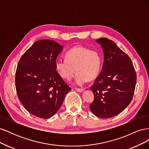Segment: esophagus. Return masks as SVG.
Listing matches in <instances>:
<instances>
[{"instance_id": "34e87169", "label": "esophagus", "mask_w": 149, "mask_h": 149, "mask_svg": "<svg viewBox=\"0 0 149 149\" xmlns=\"http://www.w3.org/2000/svg\"><path fill=\"white\" fill-rule=\"evenodd\" d=\"M75 89L79 93H82L84 91V89H83V88H76Z\"/></svg>"}]
</instances>
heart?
Returning <instances> with one entry per match:
<instances>
[{"label": "heart", "mask_w": 149, "mask_h": 149, "mask_svg": "<svg viewBox=\"0 0 149 149\" xmlns=\"http://www.w3.org/2000/svg\"><path fill=\"white\" fill-rule=\"evenodd\" d=\"M66 59L55 61V68L62 78L71 80L76 71V84L83 85L88 80H93L100 73L101 57L97 51L89 48L78 46L67 52Z\"/></svg>", "instance_id": "b5f03b06"}]
</instances>
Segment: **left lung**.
<instances>
[{
	"label": "left lung",
	"instance_id": "8db88e82",
	"mask_svg": "<svg viewBox=\"0 0 149 149\" xmlns=\"http://www.w3.org/2000/svg\"><path fill=\"white\" fill-rule=\"evenodd\" d=\"M104 53L101 73L90 88L94 101L89 106L93 114L101 118H110L125 109L131 102L137 76L128 55L107 38L96 40Z\"/></svg>",
	"mask_w": 149,
	"mask_h": 149
}]
</instances>
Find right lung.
Wrapping results in <instances>:
<instances>
[{
  "instance_id": "right-lung-1",
  "label": "right lung",
  "mask_w": 149,
  "mask_h": 149,
  "mask_svg": "<svg viewBox=\"0 0 149 149\" xmlns=\"http://www.w3.org/2000/svg\"><path fill=\"white\" fill-rule=\"evenodd\" d=\"M63 49L51 40L33 43L20 59L15 73L18 97L26 111L43 119L56 114L71 90L55 68V61Z\"/></svg>"
}]
</instances>
